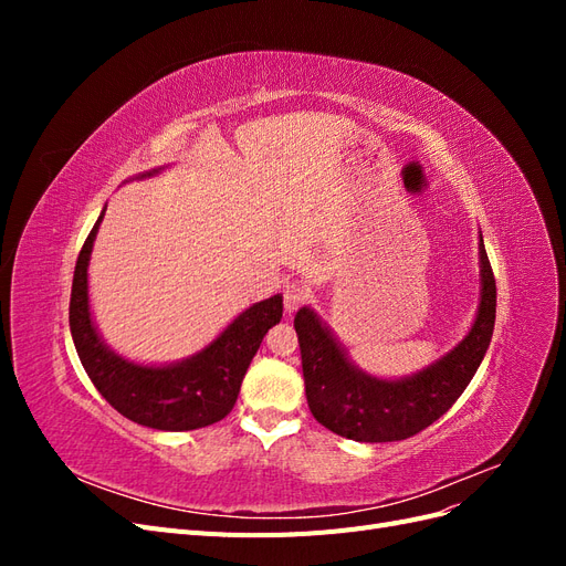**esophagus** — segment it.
Masks as SVG:
<instances>
[{
	"label": "esophagus",
	"instance_id": "esophagus-1",
	"mask_svg": "<svg viewBox=\"0 0 566 566\" xmlns=\"http://www.w3.org/2000/svg\"><path fill=\"white\" fill-rule=\"evenodd\" d=\"M310 297V287L300 281H290L283 290V304H285V312H295L300 306Z\"/></svg>",
	"mask_w": 566,
	"mask_h": 566
}]
</instances>
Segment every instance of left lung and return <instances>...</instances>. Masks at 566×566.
<instances>
[{
    "mask_svg": "<svg viewBox=\"0 0 566 566\" xmlns=\"http://www.w3.org/2000/svg\"><path fill=\"white\" fill-rule=\"evenodd\" d=\"M479 262L482 302L472 331L453 352L413 378L378 380L354 368L331 331L302 306L295 331L312 416L339 437L380 443L413 437L447 413L474 378L493 335L495 279L484 241L479 243Z\"/></svg>",
    "mask_w": 566,
    "mask_h": 566,
    "instance_id": "8db88e82",
    "label": "left lung"
}]
</instances>
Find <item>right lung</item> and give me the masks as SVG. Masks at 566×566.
I'll return each instance as SVG.
<instances>
[{
    "instance_id": "right-lung-1",
    "label": "right lung",
    "mask_w": 566,
    "mask_h": 566,
    "mask_svg": "<svg viewBox=\"0 0 566 566\" xmlns=\"http://www.w3.org/2000/svg\"><path fill=\"white\" fill-rule=\"evenodd\" d=\"M156 172L158 169H153L142 177ZM104 212L77 254L71 293V333L90 380L117 413L153 430L186 432L227 418L252 356L260 349L266 331L283 316V297L273 295L252 304L210 347L181 364H129L101 342L90 314L87 266Z\"/></svg>"
}]
</instances>
